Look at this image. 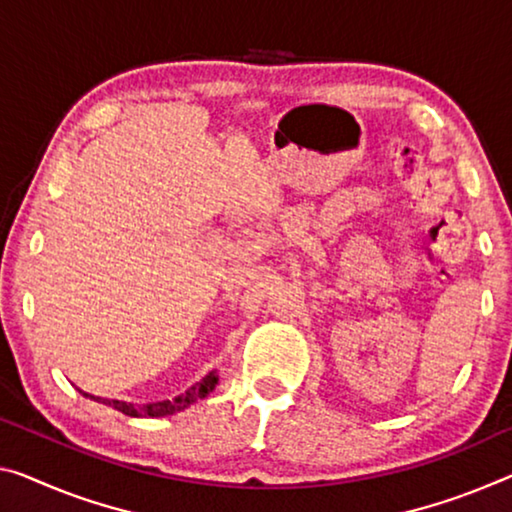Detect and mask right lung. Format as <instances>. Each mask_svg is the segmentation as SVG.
<instances>
[{
    "label": "right lung",
    "instance_id": "1",
    "mask_svg": "<svg viewBox=\"0 0 512 512\" xmlns=\"http://www.w3.org/2000/svg\"><path fill=\"white\" fill-rule=\"evenodd\" d=\"M215 384H217V375L210 373L203 377L201 382H196L194 387H190L185 393H180V396H176L174 400H160V403H148L141 407L132 405V403H123V400H102V403L114 407V410H119L128 416H169V414L185 410V407H190L199 398H206L208 393L215 389ZM84 396H89V393H84Z\"/></svg>",
    "mask_w": 512,
    "mask_h": 512
}]
</instances>
